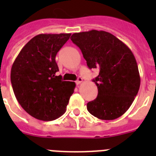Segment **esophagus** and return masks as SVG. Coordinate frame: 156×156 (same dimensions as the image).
I'll use <instances>...</instances> for the list:
<instances>
[{"instance_id": "1", "label": "esophagus", "mask_w": 156, "mask_h": 156, "mask_svg": "<svg viewBox=\"0 0 156 156\" xmlns=\"http://www.w3.org/2000/svg\"><path fill=\"white\" fill-rule=\"evenodd\" d=\"M82 82H83V79H82V78H81V77H78V79H77L76 80V83L77 85L80 84V83Z\"/></svg>"}]
</instances>
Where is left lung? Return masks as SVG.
<instances>
[{"instance_id":"obj_1","label":"left lung","mask_w":156,"mask_h":156,"mask_svg":"<svg viewBox=\"0 0 156 156\" xmlns=\"http://www.w3.org/2000/svg\"><path fill=\"white\" fill-rule=\"evenodd\" d=\"M71 41L80 48L90 69H98L93 80L98 94L87 105L88 112L104 120L126 112L139 90L140 78L131 50L115 36L102 30L75 33Z\"/></svg>"}]
</instances>
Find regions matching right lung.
<instances>
[{"mask_svg": "<svg viewBox=\"0 0 156 156\" xmlns=\"http://www.w3.org/2000/svg\"><path fill=\"white\" fill-rule=\"evenodd\" d=\"M71 34H42L23 48L11 69V82L17 101L31 116L51 121L66 111L76 83L56 76L55 56Z\"/></svg>", "mask_w": 156, "mask_h": 156, "instance_id": "obj_1", "label": "right lung"}]
</instances>
